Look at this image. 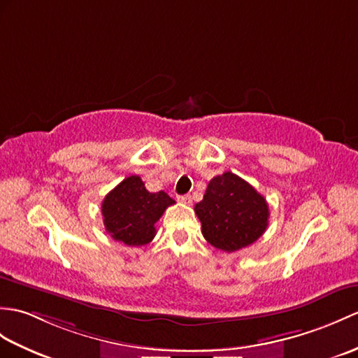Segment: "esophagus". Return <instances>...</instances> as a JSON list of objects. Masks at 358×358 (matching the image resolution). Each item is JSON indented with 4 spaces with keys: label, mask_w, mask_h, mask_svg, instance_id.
<instances>
[{
    "label": "esophagus",
    "mask_w": 358,
    "mask_h": 358,
    "mask_svg": "<svg viewBox=\"0 0 358 358\" xmlns=\"http://www.w3.org/2000/svg\"><path fill=\"white\" fill-rule=\"evenodd\" d=\"M178 201H181L182 204H190V203H192V196H190V195H180Z\"/></svg>",
    "instance_id": "1"
}]
</instances>
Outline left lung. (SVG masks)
Segmentation results:
<instances>
[{
	"mask_svg": "<svg viewBox=\"0 0 358 358\" xmlns=\"http://www.w3.org/2000/svg\"><path fill=\"white\" fill-rule=\"evenodd\" d=\"M203 236L222 252H236L259 239L268 226V203L245 180L224 172L210 180L195 204Z\"/></svg>",
	"mask_w": 358,
	"mask_h": 358,
	"instance_id": "1",
	"label": "left lung"
}]
</instances>
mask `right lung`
<instances>
[{"mask_svg":"<svg viewBox=\"0 0 358 358\" xmlns=\"http://www.w3.org/2000/svg\"><path fill=\"white\" fill-rule=\"evenodd\" d=\"M176 201L163 190L149 192L138 176L124 178L102 201L106 234L124 245L140 247L155 236V222Z\"/></svg>","mask_w":358,"mask_h":358,"instance_id":"obj_1","label":"right lung"}]
</instances>
